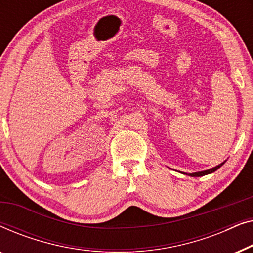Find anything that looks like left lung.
Returning <instances> with one entry per match:
<instances>
[{
  "label": "left lung",
  "mask_w": 253,
  "mask_h": 253,
  "mask_svg": "<svg viewBox=\"0 0 253 253\" xmlns=\"http://www.w3.org/2000/svg\"><path fill=\"white\" fill-rule=\"evenodd\" d=\"M224 164V162H222V164H220L219 166H216V167L214 168H211L209 169V170H204V171H198V172H193V174H190V176H193V177H199V176H204V175H207V174H211V172H214L215 170H217L221 166H222Z\"/></svg>",
  "instance_id": "1"
}]
</instances>
